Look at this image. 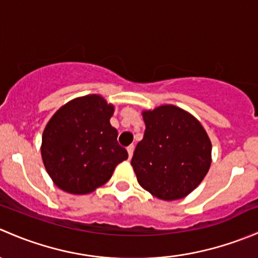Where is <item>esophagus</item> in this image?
Instances as JSON below:
<instances>
[{
    "label": "esophagus",
    "instance_id": "esophagus-1",
    "mask_svg": "<svg viewBox=\"0 0 258 258\" xmlns=\"http://www.w3.org/2000/svg\"><path fill=\"white\" fill-rule=\"evenodd\" d=\"M134 151H135V146L131 145L127 147V152H128V157L132 158V155H134Z\"/></svg>",
    "mask_w": 258,
    "mask_h": 258
}]
</instances>
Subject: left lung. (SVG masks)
<instances>
[{
    "label": "left lung",
    "instance_id": "1",
    "mask_svg": "<svg viewBox=\"0 0 258 258\" xmlns=\"http://www.w3.org/2000/svg\"><path fill=\"white\" fill-rule=\"evenodd\" d=\"M146 124L131 165L139 183L165 201L186 197L202 182L211 166L212 146L191 113L163 105L142 113Z\"/></svg>",
    "mask_w": 258,
    "mask_h": 258
}]
</instances>
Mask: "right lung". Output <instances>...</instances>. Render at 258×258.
I'll list each match as a JSON object with an SVG mask.
<instances>
[{
    "mask_svg": "<svg viewBox=\"0 0 258 258\" xmlns=\"http://www.w3.org/2000/svg\"><path fill=\"white\" fill-rule=\"evenodd\" d=\"M113 106L98 95L75 98L49 119L42 135L46 171L57 187L86 195L105 184L128 153L111 126Z\"/></svg>",
    "mask_w": 258,
    "mask_h": 258,
    "instance_id": "add662e5",
    "label": "right lung"
}]
</instances>
